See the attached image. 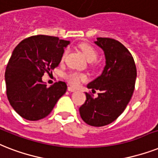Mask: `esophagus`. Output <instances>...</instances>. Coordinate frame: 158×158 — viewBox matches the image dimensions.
I'll return each mask as SVG.
<instances>
[{
	"label": "esophagus",
	"mask_w": 158,
	"mask_h": 158,
	"mask_svg": "<svg viewBox=\"0 0 158 158\" xmlns=\"http://www.w3.org/2000/svg\"><path fill=\"white\" fill-rule=\"evenodd\" d=\"M68 90H69V91H70V92H75V91H77V89H74V88H73V87H72V86H69V87H68Z\"/></svg>",
	"instance_id": "34e87169"
}]
</instances>
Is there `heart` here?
<instances>
[{"label":"heart","instance_id":"b5f03b06","mask_svg":"<svg viewBox=\"0 0 158 158\" xmlns=\"http://www.w3.org/2000/svg\"><path fill=\"white\" fill-rule=\"evenodd\" d=\"M79 48L81 49V50L82 51L83 55H85V57L86 58L87 60L89 62H94L98 58V52H97L95 49H94L93 46L89 45V44L87 43H81L79 45ZM68 54V50H65L62 55V60H64L65 56ZM65 78H66L67 81L72 85H78L79 83L81 81H83L86 79V77H85V74L83 73H81L79 72H69V73H67L66 76H65Z\"/></svg>","mask_w":158,"mask_h":158}]
</instances>
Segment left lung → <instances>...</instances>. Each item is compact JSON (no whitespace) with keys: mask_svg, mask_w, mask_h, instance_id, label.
Masks as SVG:
<instances>
[{"mask_svg":"<svg viewBox=\"0 0 158 158\" xmlns=\"http://www.w3.org/2000/svg\"><path fill=\"white\" fill-rule=\"evenodd\" d=\"M95 44L104 51L106 65L103 73L87 85L98 97L85 93V103L79 108L81 117L92 127H103L114 122L126 109L133 94L137 76L130 51L117 40L98 37Z\"/></svg>","mask_w":158,"mask_h":158,"instance_id":"1","label":"left lung"}]
</instances>
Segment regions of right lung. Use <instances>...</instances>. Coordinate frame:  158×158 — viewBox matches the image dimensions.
<instances>
[{
  "label": "right lung",
  "instance_id": "obj_1",
  "mask_svg": "<svg viewBox=\"0 0 158 158\" xmlns=\"http://www.w3.org/2000/svg\"><path fill=\"white\" fill-rule=\"evenodd\" d=\"M69 41L37 35L23 40L15 48L5 73L6 94L15 112L24 119L37 121L51 113L67 84L58 81L47 87L44 73L59 66Z\"/></svg>",
  "mask_w": 158,
  "mask_h": 158
}]
</instances>
